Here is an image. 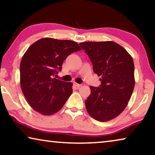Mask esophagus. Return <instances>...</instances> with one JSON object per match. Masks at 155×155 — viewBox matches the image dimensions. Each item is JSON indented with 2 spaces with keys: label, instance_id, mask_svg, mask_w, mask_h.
<instances>
[{
  "label": "esophagus",
  "instance_id": "1",
  "mask_svg": "<svg viewBox=\"0 0 155 155\" xmlns=\"http://www.w3.org/2000/svg\"><path fill=\"white\" fill-rule=\"evenodd\" d=\"M74 86H76L77 88H79L81 86V85L78 84V83H74Z\"/></svg>",
  "mask_w": 155,
  "mask_h": 155
}]
</instances>
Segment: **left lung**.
<instances>
[{"instance_id": "8db88e82", "label": "left lung", "mask_w": 155, "mask_h": 155, "mask_svg": "<svg viewBox=\"0 0 155 155\" xmlns=\"http://www.w3.org/2000/svg\"><path fill=\"white\" fill-rule=\"evenodd\" d=\"M101 81L100 87L90 86L85 100L93 119L105 122L114 119L126 108L134 90V65L130 54L113 41L81 43Z\"/></svg>"}]
</instances>
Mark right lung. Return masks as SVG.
Returning a JSON list of instances; mask_svg holds the SVG:
<instances>
[{
	"label": "right lung",
	"instance_id": "add662e5",
	"mask_svg": "<svg viewBox=\"0 0 155 155\" xmlns=\"http://www.w3.org/2000/svg\"><path fill=\"white\" fill-rule=\"evenodd\" d=\"M81 50L70 40L43 38L27 50L20 65V81L29 105L43 115H51L62 108L72 93V83L56 79L63 62L74 51Z\"/></svg>",
	"mask_w": 155,
	"mask_h": 155
}]
</instances>
